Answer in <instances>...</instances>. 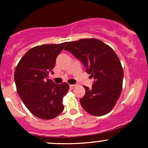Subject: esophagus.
<instances>
[{"mask_svg": "<svg viewBox=\"0 0 148 148\" xmlns=\"http://www.w3.org/2000/svg\"><path fill=\"white\" fill-rule=\"evenodd\" d=\"M74 87H75V85H69V88H70L71 89H73Z\"/></svg>", "mask_w": 148, "mask_h": 148, "instance_id": "esophagus-1", "label": "esophagus"}]
</instances>
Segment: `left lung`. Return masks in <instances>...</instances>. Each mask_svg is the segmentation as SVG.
I'll use <instances>...</instances> for the list:
<instances>
[{"instance_id": "1", "label": "left lung", "mask_w": 148, "mask_h": 148, "mask_svg": "<svg viewBox=\"0 0 148 148\" xmlns=\"http://www.w3.org/2000/svg\"><path fill=\"white\" fill-rule=\"evenodd\" d=\"M64 50L72 53L94 79L92 88L84 86L86 94L80 99L83 108L90 114L101 116L109 113L123 89V69L114 51L97 39L69 42Z\"/></svg>"}]
</instances>
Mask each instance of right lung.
<instances>
[{"label": "right lung", "instance_id": "right-lung-1", "mask_svg": "<svg viewBox=\"0 0 148 148\" xmlns=\"http://www.w3.org/2000/svg\"><path fill=\"white\" fill-rule=\"evenodd\" d=\"M66 44L33 47L25 53L15 69L18 95L28 109L40 119L51 120L64 109L62 99L69 89L68 84H56L47 77L50 72L53 74L56 58Z\"/></svg>", "mask_w": 148, "mask_h": 148}]
</instances>
